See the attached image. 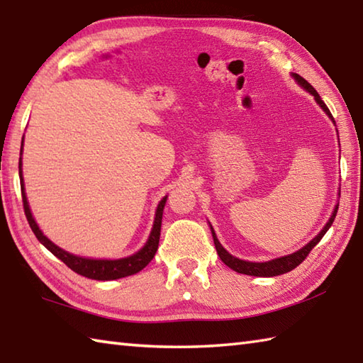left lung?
<instances>
[{"instance_id":"8db88e82","label":"left lung","mask_w":363,"mask_h":363,"mask_svg":"<svg viewBox=\"0 0 363 363\" xmlns=\"http://www.w3.org/2000/svg\"><path fill=\"white\" fill-rule=\"evenodd\" d=\"M294 79L298 81V83L306 89V91H308L310 94L313 95L315 100L318 105H320L323 108L324 113H326L332 121H334V117H332L329 108L326 106V103H324L321 100L320 95H318V92L313 89V86L308 83V81H306L302 77H299L298 73H294ZM337 210L338 206H335L334 213H332V216L329 219V223L324 225L323 230L318 233L315 238L310 241L307 246L302 247L301 250H298V252L294 254H290L286 257H280V258H276V260H271V262H264V263H252V262H244V260H240V258H236L233 255H230L227 252V250L220 246V242L218 241L216 238V233H214V230L211 228V233H213V240H214V246H216V250H218V255L220 260H223L228 268H232L233 271L240 272V274H247V276H257V277H274V276H280V274H285V272H290L293 271L296 266H299L302 262L306 260L307 255L310 254V250H312L318 242L321 241V238L324 235H326V232L329 230V227L332 225V223H334V219L337 216Z\"/></svg>"}]
</instances>
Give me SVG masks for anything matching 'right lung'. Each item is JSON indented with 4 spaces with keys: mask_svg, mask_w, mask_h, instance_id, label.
I'll list each match as a JSON object with an SVG mask.
<instances>
[{
    "mask_svg": "<svg viewBox=\"0 0 363 363\" xmlns=\"http://www.w3.org/2000/svg\"><path fill=\"white\" fill-rule=\"evenodd\" d=\"M18 172L21 177V158L18 162ZM20 184H21V199H23V210H25L29 227H31V230L34 232L35 238L39 240L51 254L56 255L59 260L67 264L72 271H75L77 274H81L87 279H95V280H114V279L133 276L140 269H144L145 266L152 262L155 254H157L158 242H160V232H161L162 210H164L167 196L162 197L161 202L158 203L152 233L149 236V240H147L145 246L140 249L139 252L133 254L131 257H127V258H121V260H92V258H83V257H77L65 252V250L57 247L56 244L51 242L47 236L40 232V228L37 227L35 220L33 218L31 210H29V205L25 196V188H23V177L20 179Z\"/></svg>",
    "mask_w": 363,
    "mask_h": 363,
    "instance_id": "1",
    "label": "right lung"
}]
</instances>
